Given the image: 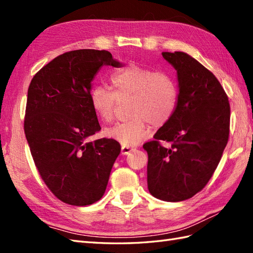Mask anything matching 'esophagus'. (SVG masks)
I'll use <instances>...</instances> for the list:
<instances>
[{
	"label": "esophagus",
	"mask_w": 253,
	"mask_h": 253,
	"mask_svg": "<svg viewBox=\"0 0 253 253\" xmlns=\"http://www.w3.org/2000/svg\"><path fill=\"white\" fill-rule=\"evenodd\" d=\"M133 150H135V149L130 148V147H122L121 151H122V154H123V155H126V154H128V153H130L131 151H133Z\"/></svg>",
	"instance_id": "34e87169"
}]
</instances>
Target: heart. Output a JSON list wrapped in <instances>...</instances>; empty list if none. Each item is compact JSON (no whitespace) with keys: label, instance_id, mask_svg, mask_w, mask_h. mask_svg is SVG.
Masks as SVG:
<instances>
[{"label":"heart","instance_id":"heart-1","mask_svg":"<svg viewBox=\"0 0 253 253\" xmlns=\"http://www.w3.org/2000/svg\"><path fill=\"white\" fill-rule=\"evenodd\" d=\"M113 89L96 84L90 91V102L101 121L114 118L117 99L132 96L130 120L106 128L104 135L123 147H136L150 133V126L161 128L174 116L179 92L174 79L158 69L129 64L111 78Z\"/></svg>","mask_w":253,"mask_h":253}]
</instances>
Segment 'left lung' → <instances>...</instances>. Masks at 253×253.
Segmentation results:
<instances>
[{
	"label": "left lung",
	"instance_id": "1",
	"mask_svg": "<svg viewBox=\"0 0 253 253\" xmlns=\"http://www.w3.org/2000/svg\"><path fill=\"white\" fill-rule=\"evenodd\" d=\"M162 55L177 71L179 98L171 120L143 144L148 189L160 200L178 202L201 191L215 171L228 141L230 106L222 84L202 64L184 52Z\"/></svg>",
	"mask_w": 253,
	"mask_h": 253
}]
</instances>
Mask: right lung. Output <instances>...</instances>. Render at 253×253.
<instances>
[{"instance_id":"obj_1","label":"right lung","mask_w":253,"mask_h":253,"mask_svg":"<svg viewBox=\"0 0 253 253\" xmlns=\"http://www.w3.org/2000/svg\"><path fill=\"white\" fill-rule=\"evenodd\" d=\"M103 65L122 63L105 50L69 51L42 67L28 88L24 129L32 159L53 195L71 206L100 200L121 153L113 139L89 141L101 129L90 90Z\"/></svg>"}]
</instances>
